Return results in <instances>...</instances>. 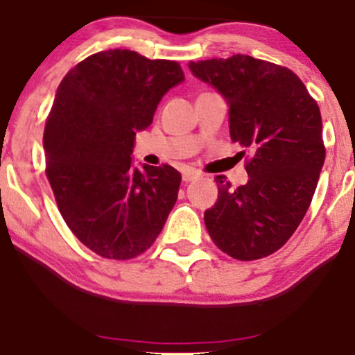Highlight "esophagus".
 <instances>
[{
    "label": "esophagus",
    "instance_id": "34e87169",
    "mask_svg": "<svg viewBox=\"0 0 355 355\" xmlns=\"http://www.w3.org/2000/svg\"><path fill=\"white\" fill-rule=\"evenodd\" d=\"M200 177V173L198 172H195V170H185V172H183V182H193L195 180V178H198Z\"/></svg>",
    "mask_w": 355,
    "mask_h": 355
}]
</instances>
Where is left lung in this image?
<instances>
[{"mask_svg": "<svg viewBox=\"0 0 355 355\" xmlns=\"http://www.w3.org/2000/svg\"><path fill=\"white\" fill-rule=\"evenodd\" d=\"M190 70L226 98L232 142L252 152L245 185L214 178L206 230L232 259L267 257L293 236L315 195L326 157L320 106L297 73L250 55L190 62Z\"/></svg>", "mask_w": 355, "mask_h": 355, "instance_id": "left-lung-1", "label": "left lung"}]
</instances>
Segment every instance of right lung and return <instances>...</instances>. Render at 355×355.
Instances as JSON below:
<instances>
[{
	"label": "right lung",
	"instance_id": "right-lung-1",
	"mask_svg": "<svg viewBox=\"0 0 355 355\" xmlns=\"http://www.w3.org/2000/svg\"><path fill=\"white\" fill-rule=\"evenodd\" d=\"M183 78L178 62L114 49L87 57L58 85L44 129L46 175L67 226L101 257L146 252L177 201L180 172L134 170L131 154L136 132Z\"/></svg>",
	"mask_w": 355,
	"mask_h": 355
}]
</instances>
